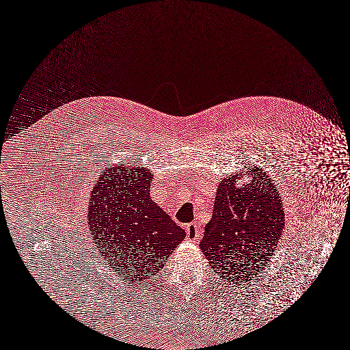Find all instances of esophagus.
Segmentation results:
<instances>
[{
	"label": "esophagus",
	"mask_w": 350,
	"mask_h": 350,
	"mask_svg": "<svg viewBox=\"0 0 350 350\" xmlns=\"http://www.w3.org/2000/svg\"><path fill=\"white\" fill-rule=\"evenodd\" d=\"M202 237V229L199 224H189L186 228V238L189 241H198Z\"/></svg>",
	"instance_id": "34e87169"
}]
</instances>
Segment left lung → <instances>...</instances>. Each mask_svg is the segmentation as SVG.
I'll use <instances>...</instances> for the list:
<instances>
[{
	"label": "left lung",
	"mask_w": 350,
	"mask_h": 350,
	"mask_svg": "<svg viewBox=\"0 0 350 350\" xmlns=\"http://www.w3.org/2000/svg\"><path fill=\"white\" fill-rule=\"evenodd\" d=\"M247 172L251 181L241 187L235 186L241 173L219 182L213 216L200 241L211 267L232 283L250 280L264 270L284 229V211L274 182L257 167Z\"/></svg>",
	"instance_id": "left-lung-1"
}]
</instances>
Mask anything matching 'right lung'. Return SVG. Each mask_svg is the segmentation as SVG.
Segmentation results:
<instances>
[{
  "label": "right lung",
  "instance_id": "1",
  "mask_svg": "<svg viewBox=\"0 0 350 350\" xmlns=\"http://www.w3.org/2000/svg\"><path fill=\"white\" fill-rule=\"evenodd\" d=\"M152 173L118 164L96 181L88 222L96 247L112 270L138 283L157 274L186 232L150 198Z\"/></svg>",
  "mask_w": 350,
  "mask_h": 350
}]
</instances>
